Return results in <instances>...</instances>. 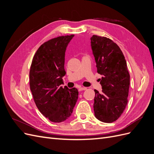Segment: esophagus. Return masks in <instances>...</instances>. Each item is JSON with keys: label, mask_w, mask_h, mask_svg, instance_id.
<instances>
[{"label": "esophagus", "mask_w": 154, "mask_h": 154, "mask_svg": "<svg viewBox=\"0 0 154 154\" xmlns=\"http://www.w3.org/2000/svg\"><path fill=\"white\" fill-rule=\"evenodd\" d=\"M86 89H87L86 87H80V88H78V91H85Z\"/></svg>", "instance_id": "1"}]
</instances>
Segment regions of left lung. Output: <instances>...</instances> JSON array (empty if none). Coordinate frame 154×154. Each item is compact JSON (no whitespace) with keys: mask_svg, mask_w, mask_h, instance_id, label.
Instances as JSON below:
<instances>
[{"mask_svg":"<svg viewBox=\"0 0 154 154\" xmlns=\"http://www.w3.org/2000/svg\"><path fill=\"white\" fill-rule=\"evenodd\" d=\"M91 48L96 63L102 91L94 90L96 118L104 123H112L123 112L128 103L130 74L127 62L119 46L110 38L93 35Z\"/></svg>","mask_w":154,"mask_h":154,"instance_id":"8db88e82","label":"left lung"}]
</instances>
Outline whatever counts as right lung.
Returning a JSON list of instances; mask_svg holds the SVG:
<instances>
[{
	"label": "right lung",
	"mask_w": 154,
	"mask_h": 154,
	"mask_svg": "<svg viewBox=\"0 0 154 154\" xmlns=\"http://www.w3.org/2000/svg\"><path fill=\"white\" fill-rule=\"evenodd\" d=\"M74 35L60 36L42 44L32 58L29 85L35 103L51 122L60 123L71 116L78 100L76 88L62 87L65 53Z\"/></svg>",
	"instance_id": "right-lung-1"
}]
</instances>
